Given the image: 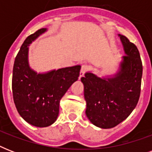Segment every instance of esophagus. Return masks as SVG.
Masks as SVG:
<instances>
[{"mask_svg": "<svg viewBox=\"0 0 152 152\" xmlns=\"http://www.w3.org/2000/svg\"><path fill=\"white\" fill-rule=\"evenodd\" d=\"M89 70V67L88 65H82L81 67V69H80V76L82 77V76H84V73L87 72Z\"/></svg>", "mask_w": 152, "mask_h": 152, "instance_id": "1", "label": "esophagus"}]
</instances>
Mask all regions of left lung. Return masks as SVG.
Segmentation results:
<instances>
[{"instance_id": "8db88e82", "label": "left lung", "mask_w": 152, "mask_h": 152, "mask_svg": "<svg viewBox=\"0 0 152 152\" xmlns=\"http://www.w3.org/2000/svg\"><path fill=\"white\" fill-rule=\"evenodd\" d=\"M126 55L114 77L100 78L91 72L81 78L87 102L86 115L101 129H111L130 115L140 95L143 65L138 49L124 35L119 34Z\"/></svg>"}]
</instances>
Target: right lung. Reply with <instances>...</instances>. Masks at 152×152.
<instances>
[{
    "instance_id": "add662e5",
    "label": "right lung",
    "mask_w": 152,
    "mask_h": 152,
    "mask_svg": "<svg viewBox=\"0 0 152 152\" xmlns=\"http://www.w3.org/2000/svg\"><path fill=\"white\" fill-rule=\"evenodd\" d=\"M46 31L38 30L25 39L13 66L12 95L18 113L27 123L47 127L57 120L60 100L78 80L80 65L37 73L28 64V46Z\"/></svg>"
}]
</instances>
